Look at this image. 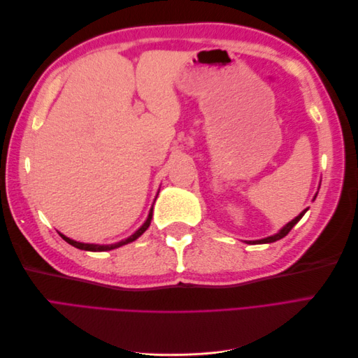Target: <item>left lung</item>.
<instances>
[{"mask_svg": "<svg viewBox=\"0 0 358 358\" xmlns=\"http://www.w3.org/2000/svg\"><path fill=\"white\" fill-rule=\"evenodd\" d=\"M306 210H308V209H305V210H303L299 216H296L294 220L289 221V222H288V224L284 227V229L280 230L279 233H276V234H273V236H270V237H266V239H262V241H252V242H248V243H251V245H257V243H272V242H276V241H279V239H282V237H285V236L291 231L292 227H294V225L301 220V216L306 213Z\"/></svg>", "mask_w": 358, "mask_h": 358, "instance_id": "left-lung-1", "label": "left lung"}]
</instances>
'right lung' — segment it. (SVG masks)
Returning a JSON list of instances; mask_svg holds the SVG:
<instances>
[{
    "instance_id": "obj_1",
    "label": "right lung",
    "mask_w": 358,
    "mask_h": 358,
    "mask_svg": "<svg viewBox=\"0 0 358 358\" xmlns=\"http://www.w3.org/2000/svg\"><path fill=\"white\" fill-rule=\"evenodd\" d=\"M150 220H152V209H150V212H149V215H148V220L145 221V224L140 227V229L134 233V234H131L128 237V239H125V241H121V242H117V243H112V245H94V243H82V242H76V241H71V239H69V237H66L64 234H61L59 233V236L62 237L64 241H66L67 243H70L71 246H74V248H78V249H83V251H92V252H101V251H110V249H115V248H119V246H122V245H127V243H129V242H134L136 239H138L140 236H142L146 230H148V227L150 225Z\"/></svg>"
}]
</instances>
